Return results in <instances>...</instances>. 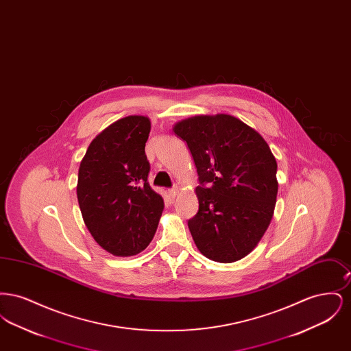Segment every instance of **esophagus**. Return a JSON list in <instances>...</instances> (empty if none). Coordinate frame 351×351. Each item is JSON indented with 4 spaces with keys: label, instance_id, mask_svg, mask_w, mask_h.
Listing matches in <instances>:
<instances>
[{
    "label": "esophagus",
    "instance_id": "obj_1",
    "mask_svg": "<svg viewBox=\"0 0 351 351\" xmlns=\"http://www.w3.org/2000/svg\"><path fill=\"white\" fill-rule=\"evenodd\" d=\"M178 193H179V186H173V188L168 189V195L171 199H175L178 196Z\"/></svg>",
    "mask_w": 351,
    "mask_h": 351
}]
</instances>
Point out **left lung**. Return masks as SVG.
I'll list each match as a JSON object with an SVG mask.
<instances>
[{
  "label": "left lung",
  "instance_id": "8db88e82",
  "mask_svg": "<svg viewBox=\"0 0 351 351\" xmlns=\"http://www.w3.org/2000/svg\"><path fill=\"white\" fill-rule=\"evenodd\" d=\"M173 133L186 142L199 173V212L188 221L202 255L232 263L266 233L274 215L278 165L263 136L229 114L195 116Z\"/></svg>",
  "mask_w": 351,
  "mask_h": 351
}]
</instances>
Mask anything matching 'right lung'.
Here are the masks:
<instances>
[{
  "mask_svg": "<svg viewBox=\"0 0 351 351\" xmlns=\"http://www.w3.org/2000/svg\"><path fill=\"white\" fill-rule=\"evenodd\" d=\"M150 118H121L89 145L79 168L77 201L85 226L104 250L132 256L156 232L165 202L147 182Z\"/></svg>",
  "mask_w": 351,
  "mask_h": 351,
  "instance_id": "1",
  "label": "right lung"
}]
</instances>
